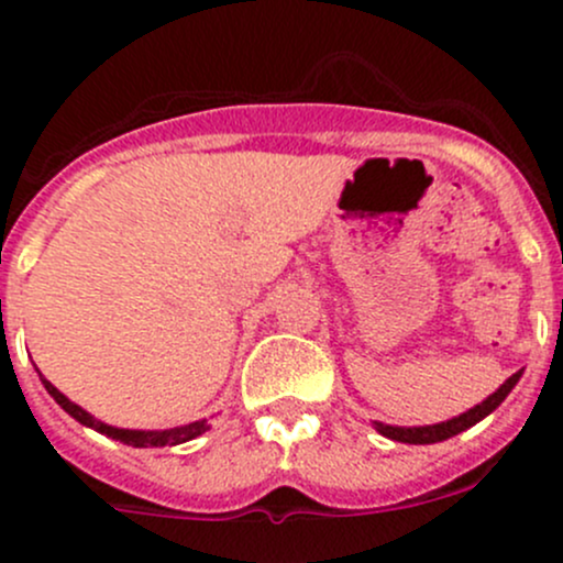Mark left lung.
<instances>
[{
  "label": "left lung",
  "mask_w": 563,
  "mask_h": 563,
  "mask_svg": "<svg viewBox=\"0 0 563 563\" xmlns=\"http://www.w3.org/2000/svg\"><path fill=\"white\" fill-rule=\"evenodd\" d=\"M520 376H523V371H518L515 376H509L501 387L493 391V395H487L482 402H476L474 408H468V411L446 419V422L419 424V428H397V424L373 422V428H376L382 435H387V439H391V441H400V444H439V441H446V439H452V435L463 433V430L474 428V424L482 422L487 413L496 411V408L507 400L509 391L515 389V384L520 382Z\"/></svg>",
  "instance_id": "1"
}]
</instances>
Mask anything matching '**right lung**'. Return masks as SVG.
Masks as SVG:
<instances>
[{
	"label": "right lung",
	"instance_id": "add662e5",
	"mask_svg": "<svg viewBox=\"0 0 563 563\" xmlns=\"http://www.w3.org/2000/svg\"><path fill=\"white\" fill-rule=\"evenodd\" d=\"M40 382H43L45 391H48V395L54 397V400L59 402V406L65 408V411L70 413L73 419H76V422L87 424V428L98 430V433H103V435H108V439H113V441H122V444H128V446H139V450H146V446H176V444H185V441L198 439V435L207 433V430H209L207 419H198V422L179 424V428H168V430H124V428H113V424L100 422V419H95L92 413L84 411L81 406H76V402H73L70 397L62 395V391L56 389L54 384L48 382V378L40 376Z\"/></svg>",
	"mask_w": 563,
	"mask_h": 563
}]
</instances>
